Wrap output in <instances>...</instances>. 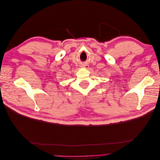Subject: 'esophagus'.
<instances>
[{
    "label": "esophagus",
    "mask_w": 160,
    "mask_h": 160,
    "mask_svg": "<svg viewBox=\"0 0 160 160\" xmlns=\"http://www.w3.org/2000/svg\"><path fill=\"white\" fill-rule=\"evenodd\" d=\"M81 67H84V68H85V69H88L89 68V65H87V64H83Z\"/></svg>",
    "instance_id": "34e87169"
}]
</instances>
